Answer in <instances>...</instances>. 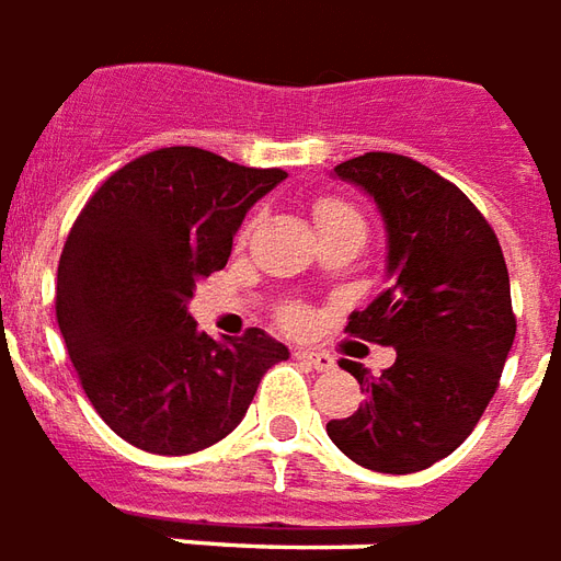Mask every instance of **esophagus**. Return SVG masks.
<instances>
[{
  "label": "esophagus",
  "instance_id": "34e87169",
  "mask_svg": "<svg viewBox=\"0 0 561 561\" xmlns=\"http://www.w3.org/2000/svg\"><path fill=\"white\" fill-rule=\"evenodd\" d=\"M294 356H297V359H302V363L312 365L314 371H333L335 368L333 356L321 354V351H294Z\"/></svg>",
  "mask_w": 561,
  "mask_h": 561
}]
</instances>
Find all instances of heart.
<instances>
[{"instance_id":"heart-1","label":"heart","mask_w":561,"mask_h":561,"mask_svg":"<svg viewBox=\"0 0 561 561\" xmlns=\"http://www.w3.org/2000/svg\"><path fill=\"white\" fill-rule=\"evenodd\" d=\"M314 222H318V231H339V228L365 231L363 217H359L347 202H342V198H321V202L314 205ZM243 238H247V231H243ZM282 321L288 323V327H300V323L306 321V312H302L300 306H288V309L282 312Z\"/></svg>"}]
</instances>
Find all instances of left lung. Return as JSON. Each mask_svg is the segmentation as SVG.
I'll list each match as a JSON object with an SVG mask.
<instances>
[{
	"label": "left lung",
	"mask_w": 561,
	"mask_h": 561,
	"mask_svg": "<svg viewBox=\"0 0 561 561\" xmlns=\"http://www.w3.org/2000/svg\"><path fill=\"white\" fill-rule=\"evenodd\" d=\"M335 178L375 198L389 243V288L344 330L396 347V363L371 377L342 359L365 401L327 434L365 470H428L470 437L500 386L517 330L508 267L479 207L428 165L371 151Z\"/></svg>",
	"instance_id": "left-lung-1"
}]
</instances>
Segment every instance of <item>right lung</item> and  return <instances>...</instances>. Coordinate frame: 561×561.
I'll use <instances>...</instances> for the list:
<instances>
[{"mask_svg": "<svg viewBox=\"0 0 561 561\" xmlns=\"http://www.w3.org/2000/svg\"><path fill=\"white\" fill-rule=\"evenodd\" d=\"M175 145L112 172L85 202L59 259L56 318L91 408L130 446L193 455L247 416L270 365L288 347L252 327L210 339L186 302L226 267L247 210L282 184Z\"/></svg>", "mask_w": 561, "mask_h": 561, "instance_id": "obj_1", "label": "right lung"}]
</instances>
